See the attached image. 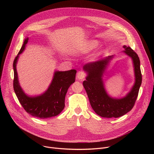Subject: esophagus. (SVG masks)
I'll use <instances>...</instances> for the list:
<instances>
[{"label": "esophagus", "mask_w": 154, "mask_h": 154, "mask_svg": "<svg viewBox=\"0 0 154 154\" xmlns=\"http://www.w3.org/2000/svg\"><path fill=\"white\" fill-rule=\"evenodd\" d=\"M86 73L84 72V71H79L78 73H77V77L78 79L79 80H83L85 77H86Z\"/></svg>", "instance_id": "1"}]
</instances>
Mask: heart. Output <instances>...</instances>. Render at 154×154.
<instances>
[{
    "label": "heart",
    "mask_w": 154,
    "mask_h": 154,
    "mask_svg": "<svg viewBox=\"0 0 154 154\" xmlns=\"http://www.w3.org/2000/svg\"><path fill=\"white\" fill-rule=\"evenodd\" d=\"M98 45V42L96 40H89L87 41L85 43L83 44L81 46L78 47L76 50L77 53H86L94 49Z\"/></svg>",
    "instance_id": "obj_1"
}]
</instances>
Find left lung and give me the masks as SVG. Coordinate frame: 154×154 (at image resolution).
Listing matches in <instances>:
<instances>
[{
    "label": "left lung",
    "instance_id": "left-lung-1",
    "mask_svg": "<svg viewBox=\"0 0 154 154\" xmlns=\"http://www.w3.org/2000/svg\"><path fill=\"white\" fill-rule=\"evenodd\" d=\"M123 48L125 49L123 52L133 61L135 82L130 91L122 98L116 99L109 96L105 89L102 79L103 74L113 55L83 66V69L88 74L86 80L83 82V86L94 111L103 118H119L124 115L133 108L138 95L142 82L140 58L129 46H124Z\"/></svg>",
    "mask_w": 154,
    "mask_h": 154
}]
</instances>
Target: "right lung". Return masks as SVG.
I'll list each match as a JSON object with an SVG mask.
<instances>
[{
    "mask_svg": "<svg viewBox=\"0 0 154 154\" xmlns=\"http://www.w3.org/2000/svg\"><path fill=\"white\" fill-rule=\"evenodd\" d=\"M29 38L25 39L17 55L13 61V88L16 95L25 110L33 116L41 119L52 118L59 115L64 108L65 96L69 86L75 82L76 70L55 71L48 89L37 96H29L19 85L16 64L19 55L24 51Z\"/></svg>",
    "mask_w": 154,
    "mask_h": 154,
    "instance_id": "add662e5",
    "label": "right lung"
}]
</instances>
